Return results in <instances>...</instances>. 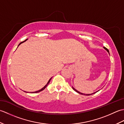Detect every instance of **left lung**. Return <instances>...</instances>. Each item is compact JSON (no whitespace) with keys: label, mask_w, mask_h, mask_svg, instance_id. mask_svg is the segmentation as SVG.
Wrapping results in <instances>:
<instances>
[{"label":"left lung","mask_w":124,"mask_h":124,"mask_svg":"<svg viewBox=\"0 0 124 124\" xmlns=\"http://www.w3.org/2000/svg\"><path fill=\"white\" fill-rule=\"evenodd\" d=\"M104 49H106V50H107V52H108V53H109V50L107 48H106V47H104ZM72 88H73V90H74V91H75L76 92H77V93H79V94H83V95H92V94H94V93H96V92H98V91H97V92H95V93H93V94H83V93H80V92H78V91H77V90H76V89H75L74 88H73V87H72Z\"/></svg>","instance_id":"left-lung-1"}]
</instances>
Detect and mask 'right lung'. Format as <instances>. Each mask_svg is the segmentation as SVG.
I'll return each mask as SVG.
<instances>
[{
    "label": "right lung",
    "instance_id": "right-lung-1",
    "mask_svg": "<svg viewBox=\"0 0 124 124\" xmlns=\"http://www.w3.org/2000/svg\"><path fill=\"white\" fill-rule=\"evenodd\" d=\"M27 40V39H26V40H25L24 41H26V40ZM24 41H22V42H21V43H20L19 44V45H18V46H19L21 44V43H23V42H24ZM51 79H52V78H51V79H50L49 80V81H48V83H47V84H46V85H45V86L43 88H41V89H40V90H39V91H36V92H31V93H38V92H41V91H43L44 90V89H45V88L47 86V85H48V84L49 83V82H50V81H51Z\"/></svg>",
    "mask_w": 124,
    "mask_h": 124
}]
</instances>
